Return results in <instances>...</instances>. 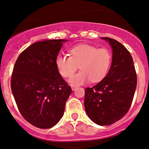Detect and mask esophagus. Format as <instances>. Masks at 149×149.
<instances>
[{
  "mask_svg": "<svg viewBox=\"0 0 149 149\" xmlns=\"http://www.w3.org/2000/svg\"><path fill=\"white\" fill-rule=\"evenodd\" d=\"M77 88H78L77 86H71V89H72V91H75V90H76Z\"/></svg>",
  "mask_w": 149,
  "mask_h": 149,
  "instance_id": "34e87169",
  "label": "esophagus"
}]
</instances>
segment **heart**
Returning <instances> with one entry per match:
<instances>
[{
	"label": "heart",
	"mask_w": 149,
	"mask_h": 149,
	"mask_svg": "<svg viewBox=\"0 0 149 149\" xmlns=\"http://www.w3.org/2000/svg\"><path fill=\"white\" fill-rule=\"evenodd\" d=\"M69 53L70 56L58 55L55 64L65 78L72 76L79 66L81 71L68 80L71 84L81 85L89 80L99 82L107 76L112 63V54L108 49L84 44L72 48Z\"/></svg>",
	"instance_id": "b5f03b06"
}]
</instances>
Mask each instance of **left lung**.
<instances>
[{"label": "left lung", "instance_id": "left-lung-1", "mask_svg": "<svg viewBox=\"0 0 149 149\" xmlns=\"http://www.w3.org/2000/svg\"><path fill=\"white\" fill-rule=\"evenodd\" d=\"M101 39L108 42L112 48V64L100 82L85 89L84 106L94 123L107 126L120 120L128 112L137 79L133 58L125 46L114 39Z\"/></svg>", "mask_w": 149, "mask_h": 149}]
</instances>
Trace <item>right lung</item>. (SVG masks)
Masks as SVG:
<instances>
[{"label":"right lung","mask_w":149,"mask_h":149,"mask_svg":"<svg viewBox=\"0 0 149 149\" xmlns=\"http://www.w3.org/2000/svg\"><path fill=\"white\" fill-rule=\"evenodd\" d=\"M67 40H45L19 54L11 77V90L19 112L40 129L56 125L72 93L58 73L55 59Z\"/></svg>","instance_id":"1"}]
</instances>
